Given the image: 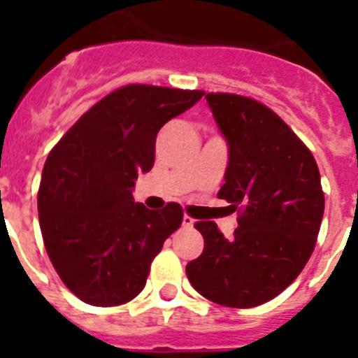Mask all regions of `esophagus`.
I'll return each instance as SVG.
<instances>
[{"label": "esophagus", "mask_w": 358, "mask_h": 358, "mask_svg": "<svg viewBox=\"0 0 358 358\" xmlns=\"http://www.w3.org/2000/svg\"><path fill=\"white\" fill-rule=\"evenodd\" d=\"M194 226H195L194 218L188 217V215H185V217H182V227H186V229H192Z\"/></svg>", "instance_id": "esophagus-1"}]
</instances>
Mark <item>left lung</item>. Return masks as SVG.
Wrapping results in <instances>:
<instances>
[{
    "label": "left lung",
    "instance_id": "1",
    "mask_svg": "<svg viewBox=\"0 0 358 358\" xmlns=\"http://www.w3.org/2000/svg\"><path fill=\"white\" fill-rule=\"evenodd\" d=\"M227 143L218 199L240 206L233 236L211 220L195 224L204 251L186 265L201 296L231 308L264 305L299 276L324 213L317 163L276 113L252 98L206 94Z\"/></svg>",
    "mask_w": 358,
    "mask_h": 358
}]
</instances>
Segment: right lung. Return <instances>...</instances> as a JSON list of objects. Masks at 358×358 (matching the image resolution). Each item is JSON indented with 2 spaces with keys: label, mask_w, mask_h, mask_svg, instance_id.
Wrapping results in <instances>:
<instances>
[{
  "label": "right lung",
  "mask_w": 358,
  "mask_h": 358,
  "mask_svg": "<svg viewBox=\"0 0 358 358\" xmlns=\"http://www.w3.org/2000/svg\"><path fill=\"white\" fill-rule=\"evenodd\" d=\"M202 91L131 84L94 103L50 152L37 210L44 248L78 299L116 306L147 283L152 260L179 229L182 210L134 202L138 173L154 164L164 123L199 102Z\"/></svg>",
  "instance_id": "right-lung-1"
}]
</instances>
